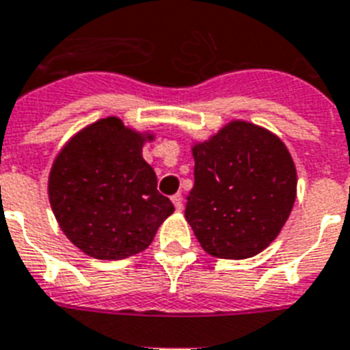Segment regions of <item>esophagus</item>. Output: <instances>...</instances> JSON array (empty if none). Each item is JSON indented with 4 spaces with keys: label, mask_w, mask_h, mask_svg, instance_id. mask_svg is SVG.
Returning <instances> with one entry per match:
<instances>
[{
    "label": "esophagus",
    "mask_w": 350,
    "mask_h": 350,
    "mask_svg": "<svg viewBox=\"0 0 350 350\" xmlns=\"http://www.w3.org/2000/svg\"><path fill=\"white\" fill-rule=\"evenodd\" d=\"M172 202H173V204H175V208H177L178 212H180V210H183V208H184V202H183V195H180V193L173 195V197H172Z\"/></svg>",
    "instance_id": "34e87169"
}]
</instances>
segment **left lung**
<instances>
[{
  "label": "left lung",
  "instance_id": "obj_1",
  "mask_svg": "<svg viewBox=\"0 0 350 350\" xmlns=\"http://www.w3.org/2000/svg\"><path fill=\"white\" fill-rule=\"evenodd\" d=\"M195 184L186 221L221 259H248L279 235L296 200L297 173L286 146L265 127L232 120L191 148Z\"/></svg>",
  "mask_w": 350,
  "mask_h": 350
}]
</instances>
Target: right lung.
Here are the masks:
<instances>
[{"mask_svg": "<svg viewBox=\"0 0 350 350\" xmlns=\"http://www.w3.org/2000/svg\"><path fill=\"white\" fill-rule=\"evenodd\" d=\"M150 133L107 116L64 146L49 173V200L59 228L83 254L116 261L146 250L173 212L142 159Z\"/></svg>", "mask_w": 350, "mask_h": 350, "instance_id": "right-lung-1", "label": "right lung"}]
</instances>
